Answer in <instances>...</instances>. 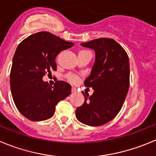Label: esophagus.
<instances>
[{
  "label": "esophagus",
  "mask_w": 156,
  "mask_h": 156,
  "mask_svg": "<svg viewBox=\"0 0 156 156\" xmlns=\"http://www.w3.org/2000/svg\"><path fill=\"white\" fill-rule=\"evenodd\" d=\"M71 92H76V88H75V87H72V88H71Z\"/></svg>",
  "instance_id": "esophagus-1"
}]
</instances>
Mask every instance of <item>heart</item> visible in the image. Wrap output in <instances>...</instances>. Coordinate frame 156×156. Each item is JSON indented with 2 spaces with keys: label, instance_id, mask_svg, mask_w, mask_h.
<instances>
[{
  "label": "heart",
  "instance_id": "1",
  "mask_svg": "<svg viewBox=\"0 0 156 156\" xmlns=\"http://www.w3.org/2000/svg\"><path fill=\"white\" fill-rule=\"evenodd\" d=\"M67 79H68V81L71 83H77L78 81V77L75 75H71V74L67 75Z\"/></svg>",
  "mask_w": 156,
  "mask_h": 156
}]
</instances>
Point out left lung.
Segmentation results:
<instances>
[{"label":"left lung","mask_w":156,"mask_h":156,"mask_svg":"<svg viewBox=\"0 0 156 156\" xmlns=\"http://www.w3.org/2000/svg\"><path fill=\"white\" fill-rule=\"evenodd\" d=\"M81 46L95 52V60L85 85L94 89L77 108L76 118L90 126H100L112 120L122 108L129 88V59L124 48L111 38H98Z\"/></svg>","instance_id":"left-lung-1"}]
</instances>
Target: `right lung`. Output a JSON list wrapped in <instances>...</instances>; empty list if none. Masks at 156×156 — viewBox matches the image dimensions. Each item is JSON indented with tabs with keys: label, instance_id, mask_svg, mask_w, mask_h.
<instances>
[{
	"label": "right lung",
	"instance_id": "right-lung-1",
	"mask_svg": "<svg viewBox=\"0 0 156 156\" xmlns=\"http://www.w3.org/2000/svg\"><path fill=\"white\" fill-rule=\"evenodd\" d=\"M66 41L49 32L29 36L19 44L14 53L10 75L11 94L16 107L31 121H44L54 115L55 106L71 92L68 83L58 81L49 85L43 81L46 73L56 71L55 58L71 48Z\"/></svg>",
	"mask_w": 156,
	"mask_h": 156
}]
</instances>
